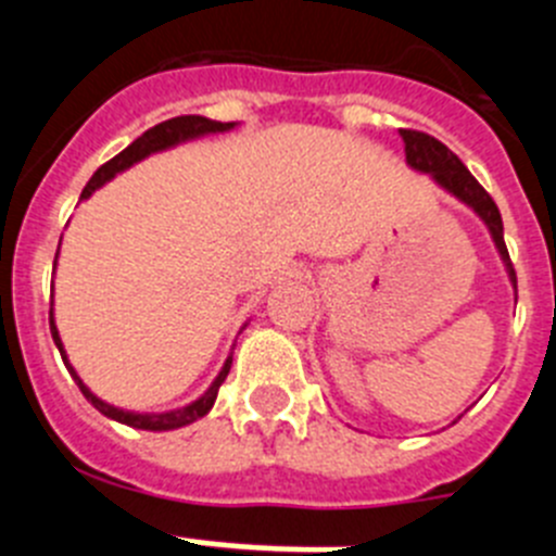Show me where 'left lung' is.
Masks as SVG:
<instances>
[{"label":"left lung","instance_id":"obj_1","mask_svg":"<svg viewBox=\"0 0 556 556\" xmlns=\"http://www.w3.org/2000/svg\"><path fill=\"white\" fill-rule=\"evenodd\" d=\"M401 139H404L406 164H409L412 169L431 175L440 189H445L448 194H454L459 203L473 208L476 217L488 225L495 248H498L501 262H504V267H507L509 281H513L515 287V283H518L515 281V267L513 262H509L507 244H504V223H501L498 205L493 203V198H490L488 191L481 189V184L470 175L468 166L462 164V161L456 159L454 152H451L443 141H437L434 136L420 130H401Z\"/></svg>","mask_w":556,"mask_h":556}]
</instances>
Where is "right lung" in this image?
<instances>
[{
	"label": "right lung",
	"instance_id": "obj_1",
	"mask_svg": "<svg viewBox=\"0 0 556 556\" xmlns=\"http://www.w3.org/2000/svg\"><path fill=\"white\" fill-rule=\"evenodd\" d=\"M236 122H214V119H205V116H175V119H166L161 122V125L150 127L147 132H141L139 139L132 141L130 147H125V150L119 152V155H113L108 164H102L100 169L94 172V178L88 180L86 189H83L80 200L91 198L100 186H105L108 180L113 178V175H119V172L130 169L132 164H139V161H144L147 155H152V152H161V150H169V147L175 144H184V141H191V139H200V136H208V132H225V130H233ZM55 264H58V255H55ZM49 331H52V339H55L58 351H61L63 356V365L68 367V372H72V378L77 381V387H80V392L86 395V401L91 406H94L97 412H102L105 417H111V420H116V424H125V426H132V429H144V431H172V429H180V426H189L194 424V420H200V417H205L211 412V406H214V401H217V392L219 387H223V381L228 378L230 372V362H233V356L225 358L223 370H219V376L214 378V384L208 387V390L203 392V395L198 397V401H191L189 406H180V409H172V412H152V415H147V412H127V409H119V406H111L105 404L102 397H97L94 392L88 390L86 384H83V378L77 376V370L72 365H68L66 358V351H63V342H61V333H58V326H55V314H52V308H49Z\"/></svg>",
	"mask_w": 556,
	"mask_h": 556
}]
</instances>
